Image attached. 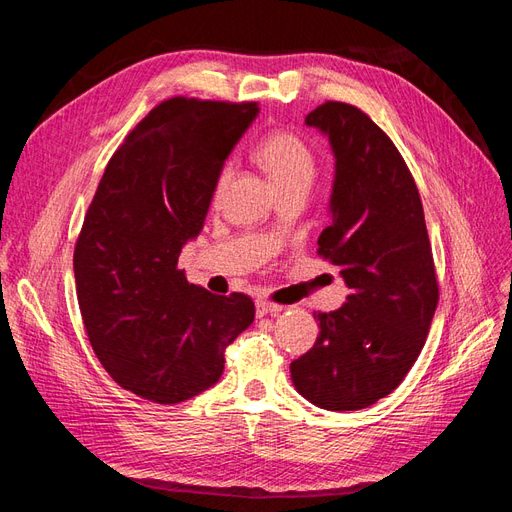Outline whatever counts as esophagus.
Here are the masks:
<instances>
[{"label": "esophagus", "mask_w": 512, "mask_h": 512, "mask_svg": "<svg viewBox=\"0 0 512 512\" xmlns=\"http://www.w3.org/2000/svg\"><path fill=\"white\" fill-rule=\"evenodd\" d=\"M282 309H284L282 305L265 301V299H258V301H256V314H258V318H260V316H267V314H280Z\"/></svg>", "instance_id": "obj_1"}]
</instances>
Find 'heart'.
<instances>
[{"label": "heart", "mask_w": 512, "mask_h": 512, "mask_svg": "<svg viewBox=\"0 0 512 512\" xmlns=\"http://www.w3.org/2000/svg\"><path fill=\"white\" fill-rule=\"evenodd\" d=\"M258 162L269 170L277 192L282 190H305L309 192L318 175V158L299 134L290 130H273L260 138L256 145ZM232 173V166L224 164L220 168L215 194L224 190Z\"/></svg>", "instance_id": "b5f03b06"}]
</instances>
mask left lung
Returning a JSON list of instances; mask_svg holds the SVG:
<instances>
[{
    "mask_svg": "<svg viewBox=\"0 0 512 512\" xmlns=\"http://www.w3.org/2000/svg\"><path fill=\"white\" fill-rule=\"evenodd\" d=\"M335 153L331 224L318 254L350 294L318 312L312 350L290 363L297 391L324 410H361L393 393L421 354L438 280L421 196L408 164L361 108L324 102L305 117Z\"/></svg>",
    "mask_w": 512,
    "mask_h": 512,
    "instance_id": "left-lung-1",
    "label": "left lung"
}]
</instances>
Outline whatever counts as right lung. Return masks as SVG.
<instances>
[{"label":"right lung","instance_id":"obj_1","mask_svg":"<svg viewBox=\"0 0 512 512\" xmlns=\"http://www.w3.org/2000/svg\"><path fill=\"white\" fill-rule=\"evenodd\" d=\"M256 115V102L183 96L151 108L108 160L76 239L89 344L119 386L156 404H179L218 382L226 348L254 322L247 294L190 284L177 260Z\"/></svg>","mask_w":512,"mask_h":512}]
</instances>
